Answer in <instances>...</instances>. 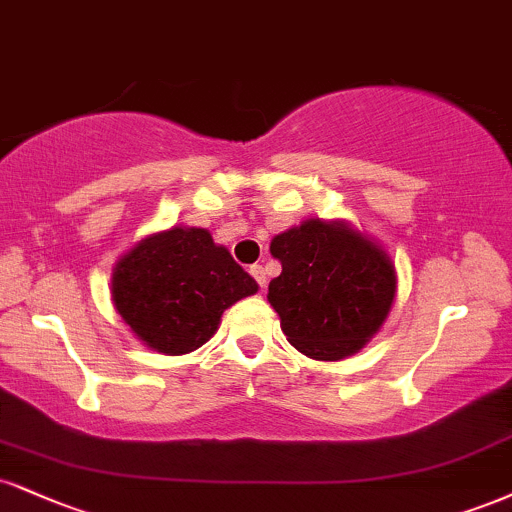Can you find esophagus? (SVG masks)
I'll use <instances>...</instances> for the list:
<instances>
[{
  "mask_svg": "<svg viewBox=\"0 0 512 512\" xmlns=\"http://www.w3.org/2000/svg\"><path fill=\"white\" fill-rule=\"evenodd\" d=\"M250 276L257 281V286L267 288V272H264L262 264H252V267H250Z\"/></svg>",
  "mask_w": 512,
  "mask_h": 512,
  "instance_id": "1",
  "label": "esophagus"
}]
</instances>
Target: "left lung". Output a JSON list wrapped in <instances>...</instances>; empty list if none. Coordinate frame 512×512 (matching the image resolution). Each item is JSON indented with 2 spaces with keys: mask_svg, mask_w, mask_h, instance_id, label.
Wrapping results in <instances>:
<instances>
[{
  "mask_svg": "<svg viewBox=\"0 0 512 512\" xmlns=\"http://www.w3.org/2000/svg\"><path fill=\"white\" fill-rule=\"evenodd\" d=\"M269 250L281 274L267 298L291 346L315 360H343L377 334L396 295V272L384 250L319 219L276 236Z\"/></svg>",
  "mask_w": 512,
  "mask_h": 512,
  "instance_id": "obj_1",
  "label": "left lung"
}]
</instances>
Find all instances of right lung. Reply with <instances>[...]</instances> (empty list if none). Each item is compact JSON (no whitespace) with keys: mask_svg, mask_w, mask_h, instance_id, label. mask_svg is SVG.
Here are the masks:
<instances>
[{"mask_svg":"<svg viewBox=\"0 0 512 512\" xmlns=\"http://www.w3.org/2000/svg\"><path fill=\"white\" fill-rule=\"evenodd\" d=\"M257 283L205 229L157 233L121 257L112 276L116 312L157 353L183 355L217 331L226 307Z\"/></svg>","mask_w":512,"mask_h":512,"instance_id":"1","label":"right lung"}]
</instances>
